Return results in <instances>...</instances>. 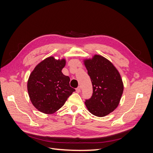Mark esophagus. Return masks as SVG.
Here are the masks:
<instances>
[{
  "mask_svg": "<svg viewBox=\"0 0 153 153\" xmlns=\"http://www.w3.org/2000/svg\"><path fill=\"white\" fill-rule=\"evenodd\" d=\"M80 90H81V88H80V87L79 86V87H78L76 89V92H77V93H79V92H80Z\"/></svg>",
  "mask_w": 153,
  "mask_h": 153,
  "instance_id": "obj_1",
  "label": "esophagus"
}]
</instances>
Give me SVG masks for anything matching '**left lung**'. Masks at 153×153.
Wrapping results in <instances>:
<instances>
[{
    "instance_id": "left-lung-1",
    "label": "left lung",
    "mask_w": 153,
    "mask_h": 153,
    "mask_svg": "<svg viewBox=\"0 0 153 153\" xmlns=\"http://www.w3.org/2000/svg\"><path fill=\"white\" fill-rule=\"evenodd\" d=\"M93 88L91 98L85 101L87 108L97 117H105L116 108L124 84L117 69L108 59L95 54L83 60Z\"/></svg>"
}]
</instances>
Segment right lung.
I'll list each match as a JSON object with an SVG mask.
<instances>
[{
  "mask_svg": "<svg viewBox=\"0 0 153 153\" xmlns=\"http://www.w3.org/2000/svg\"><path fill=\"white\" fill-rule=\"evenodd\" d=\"M66 59L51 56L36 65L27 81V91L30 101L39 112L52 114L64 105L75 89L69 85L70 78L62 69Z\"/></svg>",
  "mask_w": 153,
  "mask_h": 153,
  "instance_id": "obj_1",
  "label": "right lung"
}]
</instances>
